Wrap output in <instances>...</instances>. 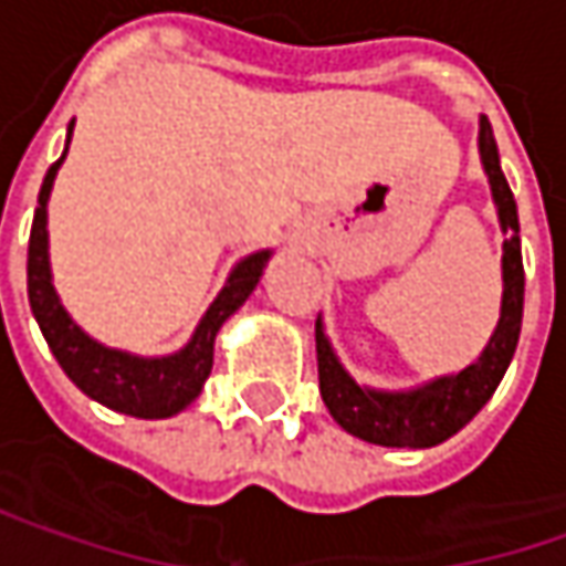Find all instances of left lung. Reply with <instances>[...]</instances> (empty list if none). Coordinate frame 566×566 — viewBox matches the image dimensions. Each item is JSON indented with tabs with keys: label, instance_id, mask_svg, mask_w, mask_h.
Here are the masks:
<instances>
[{
	"label": "left lung",
	"instance_id": "left-lung-1",
	"mask_svg": "<svg viewBox=\"0 0 566 566\" xmlns=\"http://www.w3.org/2000/svg\"><path fill=\"white\" fill-rule=\"evenodd\" d=\"M481 163L493 205L500 214V227L506 233L503 240V307L500 323L486 343V349L461 368L458 375H446L436 381L413 387V390H375L361 387L349 371L339 365L336 352L329 346L323 323L316 319V371H319V394L333 419L371 446L387 449H432L451 439L458 429H464L481 407L493 397L496 384L503 381L513 352L518 346L522 329V301H525V269H522V247H518V214L510 182L500 169V153L493 140L490 120L481 117Z\"/></svg>",
	"mask_w": 566,
	"mask_h": 566
}]
</instances>
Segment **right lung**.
<instances>
[{"instance_id": "right-lung-1", "label": "right lung", "mask_w": 566, "mask_h": 566, "mask_svg": "<svg viewBox=\"0 0 566 566\" xmlns=\"http://www.w3.org/2000/svg\"><path fill=\"white\" fill-rule=\"evenodd\" d=\"M73 137V120L66 134V150ZM63 156L53 163L44 176L41 195H38V211L31 223V240H28V301L31 314L38 319L53 358L66 371V378L83 390L85 397L98 400L102 407L117 410V413L137 416V419H166L185 410L208 381L211 365H214V339L217 329L233 316L243 301L252 294V287L262 279V269L269 262L272 250L252 252L237 262L227 284L220 287L214 304L208 314L201 316L195 336L188 346L163 358H144L130 352L108 349L85 336L83 329L73 323V316L63 311L56 291L51 282V259H48V201H51L53 179L56 169L66 159Z\"/></svg>"}]
</instances>
